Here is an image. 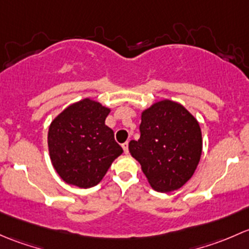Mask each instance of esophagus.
<instances>
[{"instance_id":"1","label":"esophagus","mask_w":249,"mask_h":249,"mask_svg":"<svg viewBox=\"0 0 249 249\" xmlns=\"http://www.w3.org/2000/svg\"><path fill=\"white\" fill-rule=\"evenodd\" d=\"M122 148H124V153H128V152H129V150H128V142H125L122 143Z\"/></svg>"}]
</instances>
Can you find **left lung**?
Wrapping results in <instances>:
<instances>
[{
  "label": "left lung",
  "mask_w": 249,
  "mask_h": 249,
  "mask_svg": "<svg viewBox=\"0 0 249 249\" xmlns=\"http://www.w3.org/2000/svg\"><path fill=\"white\" fill-rule=\"evenodd\" d=\"M140 139L129 152L155 191L181 188L193 176L202 150L201 129L193 115L173 101L157 102L142 111Z\"/></svg>",
  "instance_id": "left-lung-1"
}]
</instances>
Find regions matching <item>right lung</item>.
<instances>
[{
	"label": "right lung",
	"instance_id": "1",
	"mask_svg": "<svg viewBox=\"0 0 249 249\" xmlns=\"http://www.w3.org/2000/svg\"><path fill=\"white\" fill-rule=\"evenodd\" d=\"M110 109L86 98L63 110L49 127L50 160L68 184L89 188L101 182L124 150L106 125Z\"/></svg>",
	"mask_w": 249,
	"mask_h": 249
}]
</instances>
